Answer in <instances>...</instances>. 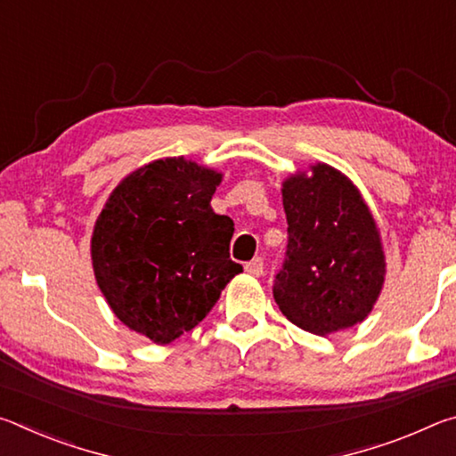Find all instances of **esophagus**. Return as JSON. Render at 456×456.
Instances as JSON below:
<instances>
[{
    "mask_svg": "<svg viewBox=\"0 0 456 456\" xmlns=\"http://www.w3.org/2000/svg\"><path fill=\"white\" fill-rule=\"evenodd\" d=\"M245 272L249 275H256V277L264 275V259H261V257L251 259L249 264H245Z\"/></svg>",
    "mask_w": 456,
    "mask_h": 456,
    "instance_id": "esophagus-1",
    "label": "esophagus"
}]
</instances>
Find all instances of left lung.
Segmentation results:
<instances>
[{
	"label": "left lung",
	"mask_w": 456,
	"mask_h": 456,
	"mask_svg": "<svg viewBox=\"0 0 456 456\" xmlns=\"http://www.w3.org/2000/svg\"><path fill=\"white\" fill-rule=\"evenodd\" d=\"M283 181L288 251L273 297L291 323L315 336L364 322L380 296V231L348 176L330 165Z\"/></svg>",
	"instance_id": "left-lung-1"
}]
</instances>
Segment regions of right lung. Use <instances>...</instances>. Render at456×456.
<instances>
[{
    "label": "right lung",
    "instance_id": "obj_1",
    "mask_svg": "<svg viewBox=\"0 0 456 456\" xmlns=\"http://www.w3.org/2000/svg\"><path fill=\"white\" fill-rule=\"evenodd\" d=\"M223 175L183 157L120 181L98 215L90 253L114 315L154 344L197 326L243 267L231 261L233 221L211 209Z\"/></svg>",
    "mask_w": 456,
    "mask_h": 456
}]
</instances>
